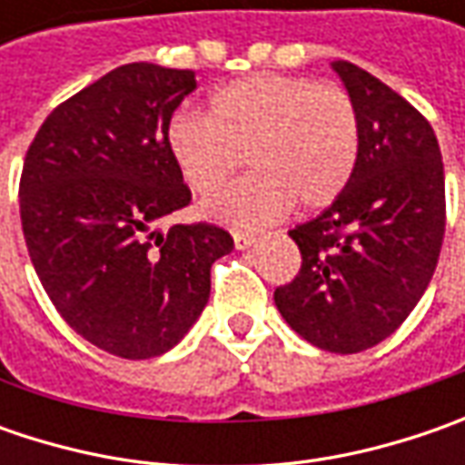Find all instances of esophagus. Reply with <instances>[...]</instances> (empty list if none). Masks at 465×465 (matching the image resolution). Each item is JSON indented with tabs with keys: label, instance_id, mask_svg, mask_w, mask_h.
Wrapping results in <instances>:
<instances>
[{
	"label": "esophagus",
	"instance_id": "esophagus-1",
	"mask_svg": "<svg viewBox=\"0 0 465 465\" xmlns=\"http://www.w3.org/2000/svg\"><path fill=\"white\" fill-rule=\"evenodd\" d=\"M232 241H235V248H241L245 251L251 242L256 241V235H251V232H232Z\"/></svg>",
	"mask_w": 465,
	"mask_h": 465
}]
</instances>
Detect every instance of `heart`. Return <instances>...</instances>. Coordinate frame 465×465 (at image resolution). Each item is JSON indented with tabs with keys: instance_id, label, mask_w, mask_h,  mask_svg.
Listing matches in <instances>:
<instances>
[{
	"instance_id": "heart-1",
	"label": "heart",
	"mask_w": 465,
	"mask_h": 465,
	"mask_svg": "<svg viewBox=\"0 0 465 465\" xmlns=\"http://www.w3.org/2000/svg\"><path fill=\"white\" fill-rule=\"evenodd\" d=\"M170 157L193 193L209 196L232 173L251 175L209 199L212 220L256 230L292 204L300 212L329 206L360 154V116L344 87L290 74H253L220 87L206 116H175Z\"/></svg>"
}]
</instances>
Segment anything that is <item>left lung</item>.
Segmentation results:
<instances>
[{"label": "left lung", "instance_id": "8db88e82", "mask_svg": "<svg viewBox=\"0 0 465 465\" xmlns=\"http://www.w3.org/2000/svg\"><path fill=\"white\" fill-rule=\"evenodd\" d=\"M360 116L347 188L297 224L300 272L274 290L282 318L312 347L354 354L381 344L424 295L445 235V173L430 121L396 90L333 62Z\"/></svg>", "mask_w": 465, "mask_h": 465}]
</instances>
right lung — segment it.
Masks as SVG:
<instances>
[{"mask_svg":"<svg viewBox=\"0 0 465 465\" xmlns=\"http://www.w3.org/2000/svg\"><path fill=\"white\" fill-rule=\"evenodd\" d=\"M193 90L191 69L124 64L59 103L27 147L20 220L35 274L82 339L124 360L175 347L232 251L212 223L157 232L191 204L168 129Z\"/></svg>","mask_w":465,"mask_h":465,"instance_id":"add662e5","label":"right lung"}]
</instances>
